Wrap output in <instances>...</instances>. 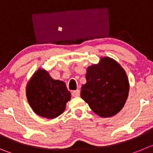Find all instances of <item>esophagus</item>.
<instances>
[{
	"label": "esophagus",
	"instance_id": "esophagus-1",
	"mask_svg": "<svg viewBox=\"0 0 153 153\" xmlns=\"http://www.w3.org/2000/svg\"><path fill=\"white\" fill-rule=\"evenodd\" d=\"M80 94V91L79 89L75 90V91H72V96L73 97H79Z\"/></svg>",
	"mask_w": 153,
	"mask_h": 153
}]
</instances>
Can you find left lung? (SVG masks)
Segmentation results:
<instances>
[{"instance_id":"8db88e82","label":"left lung","mask_w":153,"mask_h":153,"mask_svg":"<svg viewBox=\"0 0 153 153\" xmlns=\"http://www.w3.org/2000/svg\"><path fill=\"white\" fill-rule=\"evenodd\" d=\"M86 83L80 95L92 111L101 117H110L124 107L128 96L129 82L121 65L109 57L87 68Z\"/></svg>"}]
</instances>
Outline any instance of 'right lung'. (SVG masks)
I'll use <instances>...</instances> for the list:
<instances>
[{
  "instance_id": "obj_1",
  "label": "right lung",
  "mask_w": 153,
  "mask_h": 153,
  "mask_svg": "<svg viewBox=\"0 0 153 153\" xmlns=\"http://www.w3.org/2000/svg\"><path fill=\"white\" fill-rule=\"evenodd\" d=\"M26 96L34 113L46 119L60 116L71 97L65 82L52 79L43 69H38L27 82Z\"/></svg>"
}]
</instances>
